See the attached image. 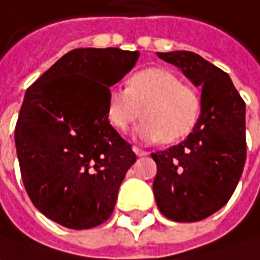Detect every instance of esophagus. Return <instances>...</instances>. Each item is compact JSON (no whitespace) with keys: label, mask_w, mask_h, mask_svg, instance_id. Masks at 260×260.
<instances>
[{"label":"esophagus","mask_w":260,"mask_h":260,"mask_svg":"<svg viewBox=\"0 0 260 260\" xmlns=\"http://www.w3.org/2000/svg\"><path fill=\"white\" fill-rule=\"evenodd\" d=\"M134 152L138 155V157H144V155H148L150 152L145 151V150H141V148H138V147H134Z\"/></svg>","instance_id":"1"}]
</instances>
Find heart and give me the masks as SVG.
Here are the masks:
<instances>
[{
	"mask_svg": "<svg viewBox=\"0 0 260 260\" xmlns=\"http://www.w3.org/2000/svg\"><path fill=\"white\" fill-rule=\"evenodd\" d=\"M135 134L142 141L177 142L195 129L202 99L195 88L163 68H148L129 77L126 88H110L108 119L115 129L125 132L141 116Z\"/></svg>",
	"mask_w": 260,
	"mask_h": 260,
	"instance_id": "heart-1",
	"label": "heart"
}]
</instances>
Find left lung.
Segmentation results:
<instances>
[{"label":"left lung","instance_id":"obj_1","mask_svg":"<svg viewBox=\"0 0 260 260\" xmlns=\"http://www.w3.org/2000/svg\"><path fill=\"white\" fill-rule=\"evenodd\" d=\"M197 87L202 110L183 142L152 152L157 164L154 197L164 217L193 222L222 208L237 186L246 161V105L229 74L187 51L158 52Z\"/></svg>","mask_w":260,"mask_h":260}]
</instances>
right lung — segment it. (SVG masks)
Masks as SVG:
<instances>
[{
	"label": "right lung",
	"mask_w": 260,
	"mask_h": 260,
	"mask_svg": "<svg viewBox=\"0 0 260 260\" xmlns=\"http://www.w3.org/2000/svg\"><path fill=\"white\" fill-rule=\"evenodd\" d=\"M138 56L118 48L74 49L24 94L14 132L23 183L33 205L67 229L108 220L137 160L109 122L108 93Z\"/></svg>",
	"instance_id": "1"
}]
</instances>
